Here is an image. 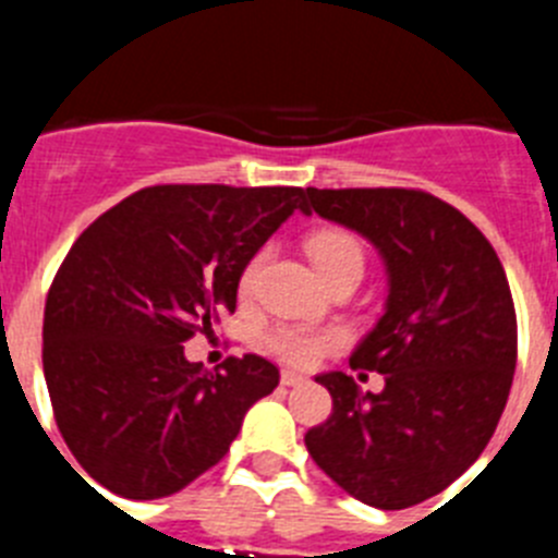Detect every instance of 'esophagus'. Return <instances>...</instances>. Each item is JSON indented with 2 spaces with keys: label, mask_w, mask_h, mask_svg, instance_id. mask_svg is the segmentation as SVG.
I'll use <instances>...</instances> for the list:
<instances>
[{
  "label": "esophagus",
  "mask_w": 558,
  "mask_h": 558,
  "mask_svg": "<svg viewBox=\"0 0 558 558\" xmlns=\"http://www.w3.org/2000/svg\"><path fill=\"white\" fill-rule=\"evenodd\" d=\"M280 384H283V386H300V384H305V375L294 373V369H283V373H280Z\"/></svg>",
  "instance_id": "34e87169"
}]
</instances>
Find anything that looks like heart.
<instances>
[{
    "instance_id": "b5f03b06",
    "label": "heart",
    "mask_w": 558,
    "mask_h": 558,
    "mask_svg": "<svg viewBox=\"0 0 558 558\" xmlns=\"http://www.w3.org/2000/svg\"><path fill=\"white\" fill-rule=\"evenodd\" d=\"M305 250H308V258L314 260L316 272L323 275L325 283H333L336 278H341V275L348 272H364V247H361V242L350 233V230H314V233L305 239ZM264 260H267V250H258V253L242 267V275H239V291H242L244 298L253 294L255 280H258ZM341 341H344V333H341V330H316L305 328V325H275V328L267 330V336H264V344H267L278 359L298 366L314 364L319 355L339 348Z\"/></svg>"
}]
</instances>
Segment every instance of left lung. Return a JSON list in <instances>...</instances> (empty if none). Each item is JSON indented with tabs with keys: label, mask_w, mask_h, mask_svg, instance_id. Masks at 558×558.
<instances>
[{
	"label": "left lung",
	"mask_w": 558,
	"mask_h": 558,
	"mask_svg": "<svg viewBox=\"0 0 558 558\" xmlns=\"http://www.w3.org/2000/svg\"><path fill=\"white\" fill-rule=\"evenodd\" d=\"M305 214L355 230L389 272L386 311L353 369L316 380L333 411L305 434L311 459L355 500L409 509L448 489L484 453L509 400L517 314L498 253L459 208L420 189H305ZM364 378V375H361Z\"/></svg>",
	"instance_id": "8db88e82"
}]
</instances>
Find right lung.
Returning <instances> with one entry per match:
<instances>
[{
    "mask_svg": "<svg viewBox=\"0 0 558 558\" xmlns=\"http://www.w3.org/2000/svg\"><path fill=\"white\" fill-rule=\"evenodd\" d=\"M303 205L298 185H149L80 233L47 294L44 378L97 484L130 500L174 495L278 386L260 355L210 373L183 344L235 308L242 267Z\"/></svg>",
    "mask_w": 558,
    "mask_h": 558,
    "instance_id": "add662e5",
    "label": "right lung"
}]
</instances>
